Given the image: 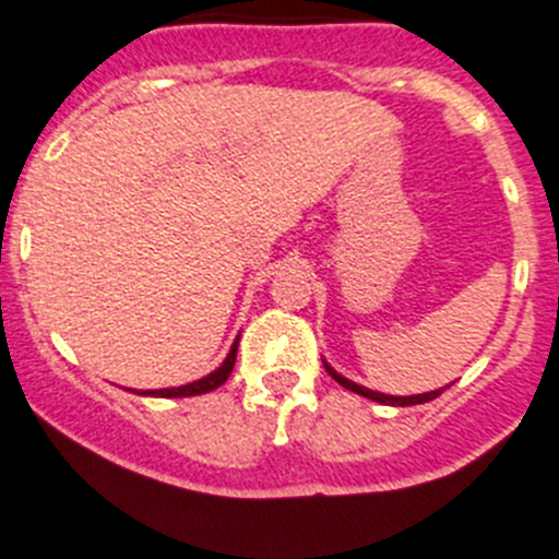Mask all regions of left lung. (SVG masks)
I'll return each instance as SVG.
<instances>
[{
	"label": "left lung",
	"mask_w": 559,
	"mask_h": 559,
	"mask_svg": "<svg viewBox=\"0 0 559 559\" xmlns=\"http://www.w3.org/2000/svg\"><path fill=\"white\" fill-rule=\"evenodd\" d=\"M325 369H328V374H331V378L336 380L338 385H344V389L356 391V394H361V397H367V400H374V403H383V405H419V403H430V400H436L438 394H441V391H444V389H438V391H427V394H416V397H389V394H380V391H369V389H364V385L353 383V380L342 378V374H336V372H333V369L328 367V364H325Z\"/></svg>",
	"instance_id": "8db88e82"
}]
</instances>
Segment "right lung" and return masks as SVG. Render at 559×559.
Returning <instances> with one entry per match:
<instances>
[{"label":"right lung","mask_w":559,"mask_h":559,"mask_svg":"<svg viewBox=\"0 0 559 559\" xmlns=\"http://www.w3.org/2000/svg\"><path fill=\"white\" fill-rule=\"evenodd\" d=\"M237 344H239V342H234L231 353H228V358H226V361H223V367L215 369V372H212V374H206V378L195 380V383L179 385V389L145 391V394H151V397H195V394H206V391H215L217 385L226 383L228 374H231L234 361H237Z\"/></svg>","instance_id":"add662e5"}]
</instances>
